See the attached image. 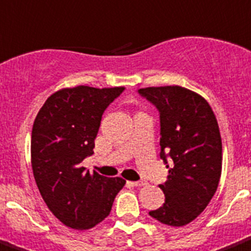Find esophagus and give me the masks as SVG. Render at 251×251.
I'll return each instance as SVG.
<instances>
[{"label": "esophagus", "instance_id": "esophagus-1", "mask_svg": "<svg viewBox=\"0 0 251 251\" xmlns=\"http://www.w3.org/2000/svg\"><path fill=\"white\" fill-rule=\"evenodd\" d=\"M131 186H136V187H140V186H144L145 182L144 181H131V182H129Z\"/></svg>", "mask_w": 251, "mask_h": 251}]
</instances>
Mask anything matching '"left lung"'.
I'll list each match as a JSON object with an SVG mask.
<instances>
[{
  "mask_svg": "<svg viewBox=\"0 0 251 251\" xmlns=\"http://www.w3.org/2000/svg\"><path fill=\"white\" fill-rule=\"evenodd\" d=\"M159 111L161 158L168 168L161 208L149 216L168 226L194 221L209 204L222 172V140L216 116L201 94L178 85L138 90Z\"/></svg>",
  "mask_w": 251,
  "mask_h": 251,
  "instance_id": "8db88e82",
  "label": "left lung"
}]
</instances>
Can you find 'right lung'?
Segmentation results:
<instances>
[{"instance_id": "add662e5", "label": "right lung", "mask_w": 251, "mask_h": 251, "mask_svg": "<svg viewBox=\"0 0 251 251\" xmlns=\"http://www.w3.org/2000/svg\"><path fill=\"white\" fill-rule=\"evenodd\" d=\"M124 86L64 88L48 97L31 131V168L44 203L74 229H89L112 209L126 181L85 171L104 109Z\"/></svg>"}]
</instances>
